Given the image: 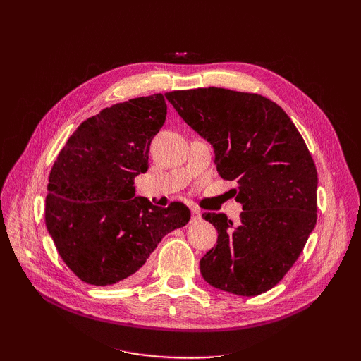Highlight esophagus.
<instances>
[{"label":"esophagus","mask_w":361,"mask_h":361,"mask_svg":"<svg viewBox=\"0 0 361 361\" xmlns=\"http://www.w3.org/2000/svg\"><path fill=\"white\" fill-rule=\"evenodd\" d=\"M200 218H202V212L199 209H194V207H192V209H191V220L192 221H199Z\"/></svg>","instance_id":"obj_1"}]
</instances>
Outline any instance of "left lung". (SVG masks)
<instances>
[{
  "label": "left lung",
  "instance_id": "obj_1",
  "mask_svg": "<svg viewBox=\"0 0 361 361\" xmlns=\"http://www.w3.org/2000/svg\"><path fill=\"white\" fill-rule=\"evenodd\" d=\"M169 102L214 147L216 171L238 183L239 223L203 214L218 232L200 260L211 286L243 297L274 288L316 224L318 173L289 116L267 97L227 89L176 90Z\"/></svg>",
  "mask_w": 361,
  "mask_h": 361
}]
</instances>
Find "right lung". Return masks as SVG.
Instances as JSON below:
<instances>
[{
	"mask_svg": "<svg viewBox=\"0 0 361 361\" xmlns=\"http://www.w3.org/2000/svg\"><path fill=\"white\" fill-rule=\"evenodd\" d=\"M167 116L161 93L105 108L76 128L49 173L47 228L76 277L94 286L134 281L161 239L190 221V209L135 197L150 141Z\"/></svg>",
	"mask_w": 361,
	"mask_h": 361,
	"instance_id": "1",
	"label": "right lung"
}]
</instances>
